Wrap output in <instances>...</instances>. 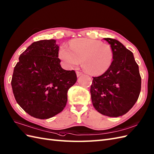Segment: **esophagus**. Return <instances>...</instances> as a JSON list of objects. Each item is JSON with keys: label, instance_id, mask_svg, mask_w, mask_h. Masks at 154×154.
Returning <instances> with one entry per match:
<instances>
[{"label": "esophagus", "instance_id": "34e87169", "mask_svg": "<svg viewBox=\"0 0 154 154\" xmlns=\"http://www.w3.org/2000/svg\"><path fill=\"white\" fill-rule=\"evenodd\" d=\"M82 74V73L81 72H79V71H76V75L78 77H79L80 76H81V75Z\"/></svg>", "mask_w": 154, "mask_h": 154}]
</instances>
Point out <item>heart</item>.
<instances>
[{
    "instance_id": "obj_1",
    "label": "heart",
    "mask_w": 154,
    "mask_h": 154,
    "mask_svg": "<svg viewBox=\"0 0 154 154\" xmlns=\"http://www.w3.org/2000/svg\"><path fill=\"white\" fill-rule=\"evenodd\" d=\"M59 58L66 67L74 68L80 64L86 72L100 76L109 70L113 62L112 48L97 40L77 38L70 41L69 48L63 46L59 51Z\"/></svg>"
}]
</instances>
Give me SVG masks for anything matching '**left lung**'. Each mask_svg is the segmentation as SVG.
Here are the masks:
<instances>
[{
    "instance_id": "obj_1",
    "label": "left lung",
    "mask_w": 154,
    "mask_h": 154,
    "mask_svg": "<svg viewBox=\"0 0 154 154\" xmlns=\"http://www.w3.org/2000/svg\"><path fill=\"white\" fill-rule=\"evenodd\" d=\"M104 40L110 44L113 62L106 72L93 77L90 92L96 110L109 117H118L136 103L140 93L141 77L132 52L117 40Z\"/></svg>"
}]
</instances>
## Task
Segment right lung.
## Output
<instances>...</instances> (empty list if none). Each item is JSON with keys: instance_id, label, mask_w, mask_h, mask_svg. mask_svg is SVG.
<instances>
[{"instance_id": "add662e5", "label": "right lung", "mask_w": 154, "mask_h": 154, "mask_svg": "<svg viewBox=\"0 0 154 154\" xmlns=\"http://www.w3.org/2000/svg\"><path fill=\"white\" fill-rule=\"evenodd\" d=\"M56 40L36 41L19 58L12 75V91L17 104L34 118L48 119L60 113L67 92L76 83L74 70L61 68Z\"/></svg>"}]
</instances>
